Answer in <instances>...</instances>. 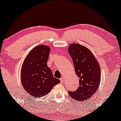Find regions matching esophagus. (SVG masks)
Wrapping results in <instances>:
<instances>
[{
  "label": "esophagus",
  "instance_id": "obj_1",
  "mask_svg": "<svg viewBox=\"0 0 121 121\" xmlns=\"http://www.w3.org/2000/svg\"><path fill=\"white\" fill-rule=\"evenodd\" d=\"M64 77H62V78L60 79L61 83H64Z\"/></svg>",
  "mask_w": 121,
  "mask_h": 121
}]
</instances>
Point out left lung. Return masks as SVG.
I'll list each match as a JSON object with an SVG mask.
<instances>
[{
  "label": "left lung",
  "instance_id": "8db88e82",
  "mask_svg": "<svg viewBox=\"0 0 121 121\" xmlns=\"http://www.w3.org/2000/svg\"><path fill=\"white\" fill-rule=\"evenodd\" d=\"M71 56L79 78V87L74 92L69 91L73 99L84 102L88 100L96 92L100 82V68L97 59L91 51L86 46L72 43L69 46Z\"/></svg>",
  "mask_w": 121,
  "mask_h": 121
}]
</instances>
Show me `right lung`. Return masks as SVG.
<instances>
[{"label": "right lung", "instance_id": "1", "mask_svg": "<svg viewBox=\"0 0 121 121\" xmlns=\"http://www.w3.org/2000/svg\"><path fill=\"white\" fill-rule=\"evenodd\" d=\"M50 52L49 46L39 45L34 47L26 56L21 71L23 88L33 98L47 95L53 87L60 82L54 78L47 65Z\"/></svg>", "mask_w": 121, "mask_h": 121}]
</instances>
